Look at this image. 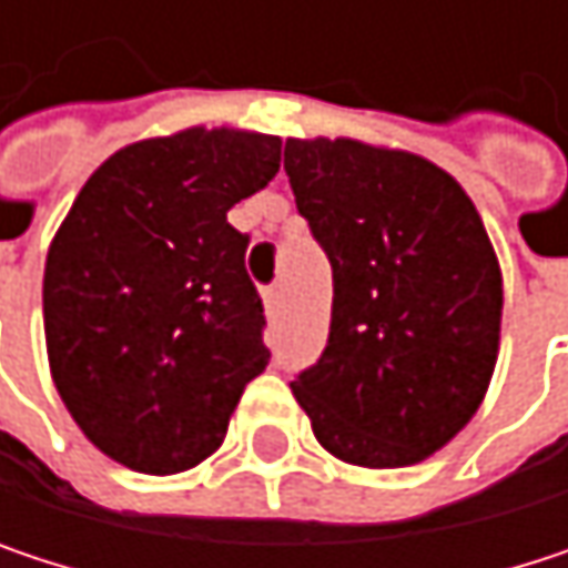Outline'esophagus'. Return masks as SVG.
Masks as SVG:
<instances>
[{"instance_id": "esophagus-1", "label": "esophagus", "mask_w": 568, "mask_h": 568, "mask_svg": "<svg viewBox=\"0 0 568 568\" xmlns=\"http://www.w3.org/2000/svg\"><path fill=\"white\" fill-rule=\"evenodd\" d=\"M283 302H285L283 283L270 285V288H266V308H270V312H280V308H283Z\"/></svg>"}]
</instances>
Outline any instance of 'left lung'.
Returning a JSON list of instances; mask_svg holds the SVG:
<instances>
[{
	"instance_id": "1",
	"label": "left lung",
	"mask_w": 568,
	"mask_h": 568,
	"mask_svg": "<svg viewBox=\"0 0 568 568\" xmlns=\"http://www.w3.org/2000/svg\"><path fill=\"white\" fill-rule=\"evenodd\" d=\"M298 213L332 263V325L292 395L345 464L407 467L480 407L504 280L464 186L430 161L362 141H285Z\"/></svg>"
}]
</instances>
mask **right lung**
<instances>
[{
	"label": "right lung",
	"mask_w": 568,
	"mask_h": 568,
	"mask_svg": "<svg viewBox=\"0 0 568 568\" xmlns=\"http://www.w3.org/2000/svg\"><path fill=\"white\" fill-rule=\"evenodd\" d=\"M283 141L190 128L88 176L45 260L52 378L84 437L141 474H180L226 437L270 365L250 236L230 206L280 173Z\"/></svg>",
	"instance_id": "add662e5"
}]
</instances>
